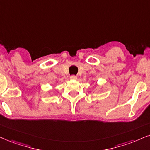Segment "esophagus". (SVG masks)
I'll return each instance as SVG.
<instances>
[{"label":"esophagus","mask_w":150,"mask_h":150,"mask_svg":"<svg viewBox=\"0 0 150 150\" xmlns=\"http://www.w3.org/2000/svg\"><path fill=\"white\" fill-rule=\"evenodd\" d=\"M70 79H71V80H76V79H77V77L74 75H72L71 76V77H70Z\"/></svg>","instance_id":"34e87169"}]
</instances>
